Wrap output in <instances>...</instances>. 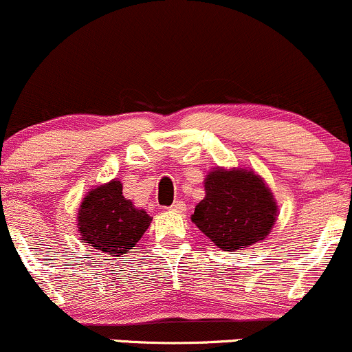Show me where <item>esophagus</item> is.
<instances>
[{
  "mask_svg": "<svg viewBox=\"0 0 352 352\" xmlns=\"http://www.w3.org/2000/svg\"><path fill=\"white\" fill-rule=\"evenodd\" d=\"M168 210H172V212H185V210H187V205L184 204V201H180V200H177V201H173V204L170 205V207H168Z\"/></svg>",
  "mask_w": 352,
  "mask_h": 352,
  "instance_id": "esophagus-1",
  "label": "esophagus"
}]
</instances>
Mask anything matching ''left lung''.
I'll return each instance as SVG.
<instances>
[{"label":"left lung","instance_id":"8db88e82","mask_svg":"<svg viewBox=\"0 0 352 352\" xmlns=\"http://www.w3.org/2000/svg\"><path fill=\"white\" fill-rule=\"evenodd\" d=\"M205 192L192 220L225 252L263 240L274 225L276 201L253 172L217 168L205 179Z\"/></svg>","mask_w":352,"mask_h":352}]
</instances>
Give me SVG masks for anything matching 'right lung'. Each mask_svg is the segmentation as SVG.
I'll list each match as a JSON object with an SVG mask.
<instances>
[{
    "label": "right lung",
    "instance_id": "right-lung-1",
    "mask_svg": "<svg viewBox=\"0 0 352 352\" xmlns=\"http://www.w3.org/2000/svg\"><path fill=\"white\" fill-rule=\"evenodd\" d=\"M152 217L122 195V184L112 180L91 190L80 204L78 225L84 243L120 256L142 238Z\"/></svg>",
    "mask_w": 352,
    "mask_h": 352
}]
</instances>
